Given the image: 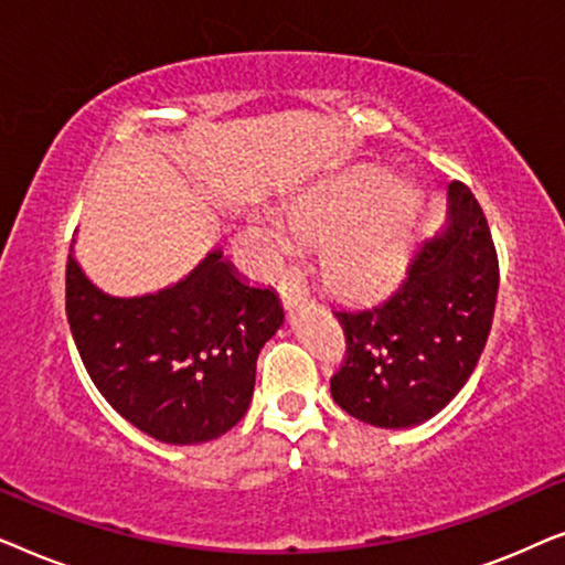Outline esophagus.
<instances>
[{"label": "esophagus", "instance_id": "esophagus-1", "mask_svg": "<svg viewBox=\"0 0 565 565\" xmlns=\"http://www.w3.org/2000/svg\"><path fill=\"white\" fill-rule=\"evenodd\" d=\"M277 292H280L285 306H298L300 300L308 298V288H306L303 275H300L296 267L285 269L280 282H277Z\"/></svg>", "mask_w": 565, "mask_h": 565}]
</instances>
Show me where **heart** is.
<instances>
[{
    "label": "heart",
    "instance_id": "heart-1",
    "mask_svg": "<svg viewBox=\"0 0 565 565\" xmlns=\"http://www.w3.org/2000/svg\"><path fill=\"white\" fill-rule=\"evenodd\" d=\"M292 236L327 245V273L347 292H381L398 280L408 257L406 190L385 174L360 172L316 184L285 205ZM259 234L285 244L273 218H257Z\"/></svg>",
    "mask_w": 565,
    "mask_h": 565
}]
</instances>
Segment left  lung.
Returning <instances> with one entry per match:
<instances>
[{
    "label": "left lung",
    "instance_id": "1",
    "mask_svg": "<svg viewBox=\"0 0 565 565\" xmlns=\"http://www.w3.org/2000/svg\"><path fill=\"white\" fill-rule=\"evenodd\" d=\"M447 226L416 249L406 277L373 306L337 308L347 337L331 396L354 419L406 429L443 412L478 365L499 292L486 215L450 182Z\"/></svg>",
    "mask_w": 565,
    "mask_h": 565
}]
</instances>
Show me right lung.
<instances>
[{"mask_svg": "<svg viewBox=\"0 0 565 565\" xmlns=\"http://www.w3.org/2000/svg\"><path fill=\"white\" fill-rule=\"evenodd\" d=\"M66 316L107 404L169 445L211 443L242 422L259 350L285 319L275 290L238 277L221 249L172 288L138 298L107 296L72 252Z\"/></svg>", "mask_w": 565, "mask_h": 565, "instance_id": "add662e5", "label": "right lung"}]
</instances>
